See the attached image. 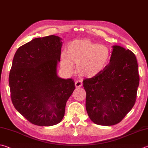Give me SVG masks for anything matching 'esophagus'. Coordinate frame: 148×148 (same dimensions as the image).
<instances>
[{"label": "esophagus", "instance_id": "esophagus-1", "mask_svg": "<svg viewBox=\"0 0 148 148\" xmlns=\"http://www.w3.org/2000/svg\"><path fill=\"white\" fill-rule=\"evenodd\" d=\"M75 86H76V88H80L82 86V82L81 80H77V81H75Z\"/></svg>", "mask_w": 148, "mask_h": 148}]
</instances>
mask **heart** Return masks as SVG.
<instances>
[{"instance_id":"heart-1","label":"heart","mask_w":148,"mask_h":148,"mask_svg":"<svg viewBox=\"0 0 148 148\" xmlns=\"http://www.w3.org/2000/svg\"><path fill=\"white\" fill-rule=\"evenodd\" d=\"M110 58V51L106 46L93 42L88 39H77L69 42L66 52L62 53L60 66L66 73L76 71L80 76L91 78L106 68Z\"/></svg>"}]
</instances>
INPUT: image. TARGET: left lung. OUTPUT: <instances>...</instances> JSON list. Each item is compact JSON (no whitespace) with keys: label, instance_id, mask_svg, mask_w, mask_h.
Masks as SVG:
<instances>
[{"label":"left lung","instance_id":"left-lung-1","mask_svg":"<svg viewBox=\"0 0 148 148\" xmlns=\"http://www.w3.org/2000/svg\"><path fill=\"white\" fill-rule=\"evenodd\" d=\"M139 80L135 54L113 46L110 62L104 70L83 80L86 108L91 121L102 126L119 123L135 104Z\"/></svg>","mask_w":148,"mask_h":148}]
</instances>
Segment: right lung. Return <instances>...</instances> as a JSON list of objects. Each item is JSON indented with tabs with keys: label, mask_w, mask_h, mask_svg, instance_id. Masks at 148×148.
Segmentation results:
<instances>
[{
	"label": "right lung",
	"mask_w": 148,
	"mask_h": 148,
	"mask_svg": "<svg viewBox=\"0 0 148 148\" xmlns=\"http://www.w3.org/2000/svg\"><path fill=\"white\" fill-rule=\"evenodd\" d=\"M62 43L55 35L36 38L14 55L9 75L11 99L16 110L37 126L59 123L75 90L73 79H61L57 73Z\"/></svg>",
	"instance_id": "1"
}]
</instances>
